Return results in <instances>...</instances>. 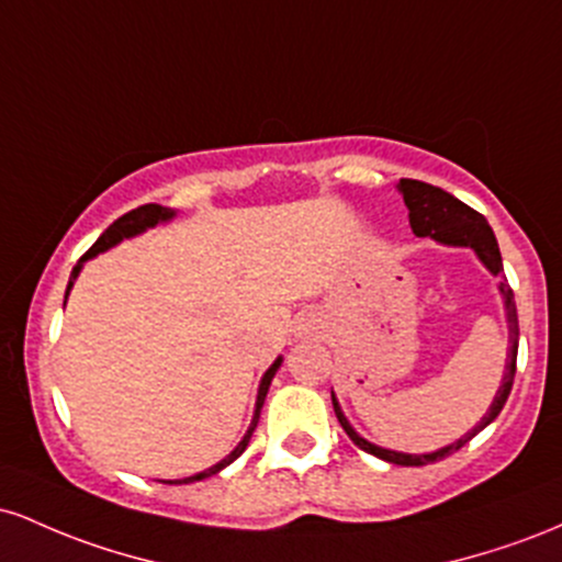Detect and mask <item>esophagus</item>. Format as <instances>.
Instances as JSON below:
<instances>
[{"instance_id":"obj_1","label":"esophagus","mask_w":562,"mask_h":562,"mask_svg":"<svg viewBox=\"0 0 562 562\" xmlns=\"http://www.w3.org/2000/svg\"><path fill=\"white\" fill-rule=\"evenodd\" d=\"M299 330H301V335H308V327H303V325H301Z\"/></svg>"}]
</instances>
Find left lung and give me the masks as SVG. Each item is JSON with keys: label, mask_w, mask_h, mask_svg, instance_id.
Here are the masks:
<instances>
[{"label": "left lung", "mask_w": 562, "mask_h": 562, "mask_svg": "<svg viewBox=\"0 0 562 562\" xmlns=\"http://www.w3.org/2000/svg\"><path fill=\"white\" fill-rule=\"evenodd\" d=\"M398 192H402L406 209H409V224L412 232L417 237H434L436 243L441 245H454V248H473L475 256L483 261V267L488 269L492 274L502 272V256H499V245H496V237L488 222L483 218L479 211H473L470 205L457 200L449 192H443L441 187L417 182V179H402L398 182ZM499 293L505 299V312H507V327H509V353H507V370L502 375V385L496 391L492 406H488L486 415L481 417V423L475 425L473 430H468L465 436L457 438L454 443L449 447H441L438 451H430V454H404V451H393V449H383L378 443H370L367 438H362L357 430L351 428V423L346 420V415L340 412L338 398L333 393V409L338 423L344 425V430L357 443L359 449H364L367 454H375L380 460L391 462V465H404V468H420V465H430V462L443 460V457L454 454L457 449H462L473 436H479L488 423L496 420V415L505 406L509 391H513V380H515V359H518V308H515V299L513 290H509L507 282H499Z\"/></svg>", "instance_id": "obj_1"}]
</instances>
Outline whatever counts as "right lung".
Returning <instances> with one entry per match:
<instances>
[{
	"mask_svg": "<svg viewBox=\"0 0 562 562\" xmlns=\"http://www.w3.org/2000/svg\"><path fill=\"white\" fill-rule=\"evenodd\" d=\"M177 216V211L173 209H166V205H158V203H147V205H139V209H134V211H128V214H124L121 218H115V222L111 224V227H108L105 232H102L100 237H97V243L92 245V248L87 250V254L81 256L79 261H76V267H74V272H70V280H68V290H66V299H68V293H70V288H74V282H76V277H79V272H81V267H83V261H89V259H94L97 254H105L108 248H113V245H119L121 240H126V237H134V235H142V232L145 229H150V227H156V224H164V222H171V218ZM280 364H282V357H277L274 359V364L269 367L267 372H263V378H261V383H259V396H256V409H254V420H250V428L245 430V436H243V441L237 443L235 449L229 451L227 457H224L222 462H216L214 468H209V470H203V473H195V475H190V479H177V481H166V483H192V481H203V479H209V475H216L218 470H224L229 465V462H235L237 457L243 454L245 451V447H248V441H250V436H254V430H256V425H259V417H261V406H263V398H267V391H269V385H272V378L277 375V370H280Z\"/></svg>",
	"mask_w": 562,
	"mask_h": 562,
	"instance_id": "add662e5",
	"label": "right lung"
}]
</instances>
